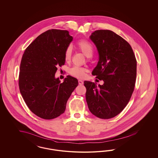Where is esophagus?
I'll return each instance as SVG.
<instances>
[{"label":"esophagus","mask_w":158,"mask_h":158,"mask_svg":"<svg viewBox=\"0 0 158 158\" xmlns=\"http://www.w3.org/2000/svg\"><path fill=\"white\" fill-rule=\"evenodd\" d=\"M78 82H79V85H83V81H82L81 80H79Z\"/></svg>","instance_id":"esophagus-1"}]
</instances>
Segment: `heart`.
<instances>
[{"label": "heart", "instance_id": "b5f03b06", "mask_svg": "<svg viewBox=\"0 0 158 158\" xmlns=\"http://www.w3.org/2000/svg\"><path fill=\"white\" fill-rule=\"evenodd\" d=\"M77 49L83 53L87 57H91L93 54L94 48L90 42L85 39H81L77 43ZM72 48L68 46L64 52V60L67 62H70L72 58ZM87 69L83 67L74 66L71 68L69 73L72 77L77 78H83L85 77Z\"/></svg>", "mask_w": 158, "mask_h": 158}]
</instances>
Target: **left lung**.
I'll return each instance as SVG.
<instances>
[{
    "mask_svg": "<svg viewBox=\"0 0 158 158\" xmlns=\"http://www.w3.org/2000/svg\"><path fill=\"white\" fill-rule=\"evenodd\" d=\"M99 61L92 75L102 85L84 81L86 99L90 111L97 117L108 119L124 110L133 93L137 75V60L129 43L110 30H97L90 36Z\"/></svg>",
    "mask_w": 158,
    "mask_h": 158,
    "instance_id": "obj_1",
    "label": "left lung"
}]
</instances>
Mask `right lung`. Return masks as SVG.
Returning <instances> with one entry per match:
<instances>
[{
  "label": "right lung",
  "mask_w": 158,
  "mask_h": 158,
  "mask_svg": "<svg viewBox=\"0 0 158 158\" xmlns=\"http://www.w3.org/2000/svg\"><path fill=\"white\" fill-rule=\"evenodd\" d=\"M72 39L68 31L50 29L35 39L23 55L19 91L29 109L44 119L63 114L67 101L78 85L77 79L71 76L61 83L55 78L58 67L65 64L64 52Z\"/></svg>",
  "instance_id": "right-lung-1"
}]
</instances>
